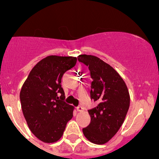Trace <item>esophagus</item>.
Returning <instances> with one entry per match:
<instances>
[{"label": "esophagus", "instance_id": "esophagus-1", "mask_svg": "<svg viewBox=\"0 0 159 159\" xmlns=\"http://www.w3.org/2000/svg\"><path fill=\"white\" fill-rule=\"evenodd\" d=\"M77 111L79 112H82V111H84V108H83L81 106H78V107H77Z\"/></svg>", "mask_w": 159, "mask_h": 159}]
</instances>
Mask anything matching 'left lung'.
<instances>
[{
    "mask_svg": "<svg viewBox=\"0 0 159 159\" xmlns=\"http://www.w3.org/2000/svg\"><path fill=\"white\" fill-rule=\"evenodd\" d=\"M78 58L89 66L93 79L91 98L98 103L89 110L91 122L83 129V133L92 143L104 145L115 135L124 122L130 106L129 90L119 74L99 57L81 54Z\"/></svg>",
    "mask_w": 159,
    "mask_h": 159,
    "instance_id": "8db88e82",
    "label": "left lung"
}]
</instances>
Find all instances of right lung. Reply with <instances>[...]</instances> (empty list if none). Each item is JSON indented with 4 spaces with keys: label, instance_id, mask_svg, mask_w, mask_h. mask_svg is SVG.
Listing matches in <instances>:
<instances>
[{
    "label": "right lung",
    "instance_id": "obj_1",
    "mask_svg": "<svg viewBox=\"0 0 159 159\" xmlns=\"http://www.w3.org/2000/svg\"><path fill=\"white\" fill-rule=\"evenodd\" d=\"M77 60L73 56L44 57L32 68L20 90V104L27 124L44 143L57 142L73 117L75 108L63 101L65 96L61 83L64 74L75 66Z\"/></svg>",
    "mask_w": 159,
    "mask_h": 159
}]
</instances>
